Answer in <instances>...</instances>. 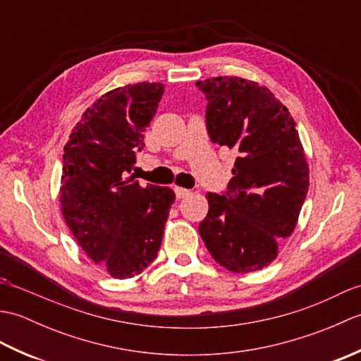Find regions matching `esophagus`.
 Instances as JSON below:
<instances>
[{
    "instance_id": "esophagus-1",
    "label": "esophagus",
    "mask_w": 361,
    "mask_h": 361,
    "mask_svg": "<svg viewBox=\"0 0 361 361\" xmlns=\"http://www.w3.org/2000/svg\"><path fill=\"white\" fill-rule=\"evenodd\" d=\"M175 195H176V198H186L189 194H190V190L189 189H185V188H180V186H176L175 189Z\"/></svg>"
}]
</instances>
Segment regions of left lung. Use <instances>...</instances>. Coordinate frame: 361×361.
<instances>
[{
  "instance_id": "8db88e82",
  "label": "left lung",
  "mask_w": 361,
  "mask_h": 361,
  "mask_svg": "<svg viewBox=\"0 0 361 361\" xmlns=\"http://www.w3.org/2000/svg\"><path fill=\"white\" fill-rule=\"evenodd\" d=\"M212 142L237 152L226 195L208 194L198 226L217 264L234 273L270 265L295 231L309 190V163L296 122L270 90L239 75L197 82Z\"/></svg>"
}]
</instances>
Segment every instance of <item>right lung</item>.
<instances>
[{
	"label": "right lung",
	"mask_w": 361,
	"mask_h": 361,
	"mask_svg": "<svg viewBox=\"0 0 361 361\" xmlns=\"http://www.w3.org/2000/svg\"><path fill=\"white\" fill-rule=\"evenodd\" d=\"M163 93L158 82L106 91L63 147V219L85 255L114 279L133 278L157 259L175 202L171 188H142L132 173Z\"/></svg>",
	"instance_id": "add662e5"
}]
</instances>
